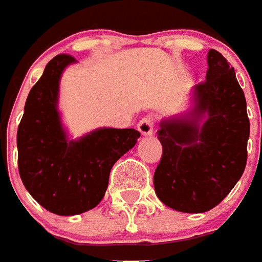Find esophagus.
<instances>
[{"mask_svg":"<svg viewBox=\"0 0 262 262\" xmlns=\"http://www.w3.org/2000/svg\"><path fill=\"white\" fill-rule=\"evenodd\" d=\"M153 124H155L153 116H145V117L138 123L139 133L143 134V135H152Z\"/></svg>","mask_w":262,"mask_h":262,"instance_id":"1","label":"esophagus"}]
</instances>
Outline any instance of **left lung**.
<instances>
[{"label":"left lung","instance_id":"left-lung-1","mask_svg":"<svg viewBox=\"0 0 262 262\" xmlns=\"http://www.w3.org/2000/svg\"><path fill=\"white\" fill-rule=\"evenodd\" d=\"M206 80L194 86L190 119L167 120L157 138L163 146L153 184L157 198L182 213H204L221 203L247 163L250 121L235 69L215 49ZM206 115L202 127L197 120Z\"/></svg>","mask_w":262,"mask_h":262}]
</instances>
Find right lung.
Wrapping results in <instances>:
<instances>
[{
  "label": "right lung",
  "mask_w": 262,
  "mask_h": 262,
  "mask_svg": "<svg viewBox=\"0 0 262 262\" xmlns=\"http://www.w3.org/2000/svg\"><path fill=\"white\" fill-rule=\"evenodd\" d=\"M56 55L29 92L17 128V166L29 193L48 211L74 215L99 204L112 167L141 137L134 128H101L78 141H68L60 125L59 78L74 62Z\"/></svg>",
  "instance_id": "1"
}]
</instances>
